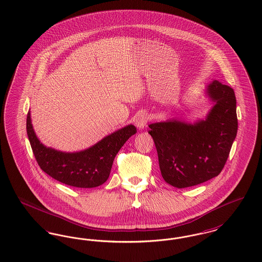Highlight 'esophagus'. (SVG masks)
<instances>
[{"mask_svg":"<svg viewBox=\"0 0 262 262\" xmlns=\"http://www.w3.org/2000/svg\"><path fill=\"white\" fill-rule=\"evenodd\" d=\"M148 122V117L146 114H138L135 118V125L138 129H143Z\"/></svg>","mask_w":262,"mask_h":262,"instance_id":"34e87169","label":"esophagus"}]
</instances>
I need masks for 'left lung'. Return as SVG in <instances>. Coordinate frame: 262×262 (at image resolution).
Wrapping results in <instances>:
<instances>
[{"instance_id": "8db88e82", "label": "left lung", "mask_w": 262, "mask_h": 262, "mask_svg": "<svg viewBox=\"0 0 262 262\" xmlns=\"http://www.w3.org/2000/svg\"><path fill=\"white\" fill-rule=\"evenodd\" d=\"M204 96L212 104L204 118L194 122L170 118L148 125L163 179L178 188L200 185L220 174L237 136L233 88L213 80Z\"/></svg>"}]
</instances>
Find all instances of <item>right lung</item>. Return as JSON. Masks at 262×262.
<instances>
[{"mask_svg": "<svg viewBox=\"0 0 262 262\" xmlns=\"http://www.w3.org/2000/svg\"><path fill=\"white\" fill-rule=\"evenodd\" d=\"M26 132L38 165L46 174L71 187L91 188L108 180L117 153L137 134V127L132 124L125 125L86 149L75 152L44 145L34 132L30 111L27 114Z\"/></svg>", "mask_w": 262, "mask_h": 262, "instance_id": "1", "label": "right lung"}]
</instances>
